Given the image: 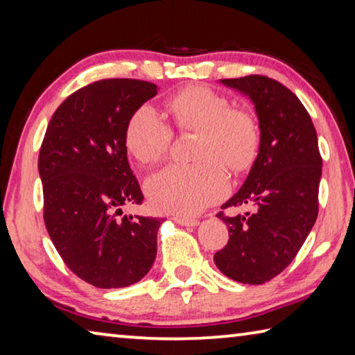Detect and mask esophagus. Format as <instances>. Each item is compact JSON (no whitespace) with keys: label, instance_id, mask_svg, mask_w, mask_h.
Returning a JSON list of instances; mask_svg holds the SVG:
<instances>
[{"label":"esophagus","instance_id":"1","mask_svg":"<svg viewBox=\"0 0 355 355\" xmlns=\"http://www.w3.org/2000/svg\"><path fill=\"white\" fill-rule=\"evenodd\" d=\"M172 220L177 222V224H180V225H183V227H197V225H199V220H197V219L183 218V216H173Z\"/></svg>","mask_w":355,"mask_h":355}]
</instances>
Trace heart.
Here are the masks:
<instances>
[{
	"instance_id": "1",
	"label": "heart",
	"mask_w": 355,
	"mask_h": 355,
	"mask_svg": "<svg viewBox=\"0 0 355 355\" xmlns=\"http://www.w3.org/2000/svg\"><path fill=\"white\" fill-rule=\"evenodd\" d=\"M180 130L199 131L196 164H169L146 180V194L161 213L191 216L225 196L228 175L224 164L241 171L254 159L258 144L255 119L230 110L222 95L194 86L167 101ZM172 131L152 107L144 105L130 117L125 144L142 164H153L169 150Z\"/></svg>"
}]
</instances>
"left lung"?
I'll return each mask as SVG.
<instances>
[{
  "label": "left lung",
  "instance_id": "1",
  "mask_svg": "<svg viewBox=\"0 0 355 355\" xmlns=\"http://www.w3.org/2000/svg\"><path fill=\"white\" fill-rule=\"evenodd\" d=\"M219 83L254 105L260 144L248 178L222 205L252 211L218 214L230 239L214 263L228 279L261 285L293 261L315 225L322 159L307 110L284 84L261 75Z\"/></svg>",
  "mask_w": 355,
  "mask_h": 355
}]
</instances>
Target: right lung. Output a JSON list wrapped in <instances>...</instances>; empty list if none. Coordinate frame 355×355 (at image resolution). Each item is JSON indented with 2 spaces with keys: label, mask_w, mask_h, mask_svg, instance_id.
Instances as JSON below:
<instances>
[{
  "label": "right lung",
  "mask_w": 355,
  "mask_h": 355,
  "mask_svg": "<svg viewBox=\"0 0 355 355\" xmlns=\"http://www.w3.org/2000/svg\"><path fill=\"white\" fill-rule=\"evenodd\" d=\"M158 94L153 83L101 80L71 94L53 114L39 155L44 219L70 271L97 288H123L153 266L163 219L125 214L144 196L127 158L125 131Z\"/></svg>",
  "instance_id": "add662e5"
}]
</instances>
